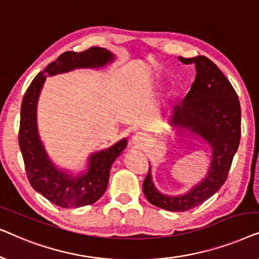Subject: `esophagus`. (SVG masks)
<instances>
[{"label":"esophagus","instance_id":"esophagus-1","mask_svg":"<svg viewBox=\"0 0 259 259\" xmlns=\"http://www.w3.org/2000/svg\"><path fill=\"white\" fill-rule=\"evenodd\" d=\"M132 143L136 145L138 147H143L145 144L147 143V137L146 134L143 133V132H139V133H136L133 136V139H132Z\"/></svg>","mask_w":259,"mask_h":259}]
</instances>
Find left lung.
<instances>
[{
    "instance_id": "left-lung-1",
    "label": "left lung",
    "mask_w": 259,
    "mask_h": 259,
    "mask_svg": "<svg viewBox=\"0 0 259 259\" xmlns=\"http://www.w3.org/2000/svg\"><path fill=\"white\" fill-rule=\"evenodd\" d=\"M184 65L196 66V79L185 99L175 107L172 123L189 128L210 144L213 151L211 169L205 180L189 193L168 197L159 193L152 183L151 168L144 180L147 200L167 211L184 212L197 207L213 196L228 179L232 159L240 141V104L238 95L222 70L207 59L183 58Z\"/></svg>"
}]
</instances>
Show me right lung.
<instances>
[{
  "mask_svg": "<svg viewBox=\"0 0 259 259\" xmlns=\"http://www.w3.org/2000/svg\"><path fill=\"white\" fill-rule=\"evenodd\" d=\"M113 60L107 49L91 47L75 53L66 52L49 63L31 81L21 105L19 145L24 168L30 185L38 193L60 207H80L94 204L107 189L109 169L127 141L123 139L107 151L93 154L90 159V171L84 176L72 178L56 169L46 154L36 130V104L41 87L47 75L68 72L74 68L100 67Z\"/></svg>",
  "mask_w": 259,
  "mask_h": 259,
  "instance_id": "add662e5",
  "label": "right lung"
}]
</instances>
